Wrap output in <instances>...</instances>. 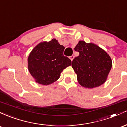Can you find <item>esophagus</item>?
<instances>
[{"instance_id": "esophagus-1", "label": "esophagus", "mask_w": 127, "mask_h": 127, "mask_svg": "<svg viewBox=\"0 0 127 127\" xmlns=\"http://www.w3.org/2000/svg\"><path fill=\"white\" fill-rule=\"evenodd\" d=\"M70 59L71 60H72V62L73 60L74 59V56H73V55H72V56L70 57Z\"/></svg>"}]
</instances>
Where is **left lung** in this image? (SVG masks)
<instances>
[{
  "label": "left lung",
  "instance_id": "obj_1",
  "mask_svg": "<svg viewBox=\"0 0 127 127\" xmlns=\"http://www.w3.org/2000/svg\"><path fill=\"white\" fill-rule=\"evenodd\" d=\"M75 50L79 52L72 67L79 84L86 88H94L104 84L112 66L110 55L98 45L79 40Z\"/></svg>",
  "mask_w": 127,
  "mask_h": 127
}]
</instances>
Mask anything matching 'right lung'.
I'll use <instances>...</instances> for the list:
<instances>
[{"instance_id":"obj_1","label":"right lung","mask_w":127,"mask_h":127,"mask_svg":"<svg viewBox=\"0 0 127 127\" xmlns=\"http://www.w3.org/2000/svg\"><path fill=\"white\" fill-rule=\"evenodd\" d=\"M65 48L55 39L38 43L29 54L28 70L34 81L48 85L60 78L63 70L72 62L63 55Z\"/></svg>"}]
</instances>
